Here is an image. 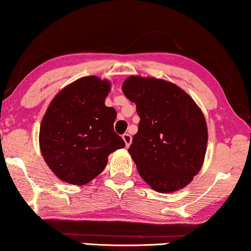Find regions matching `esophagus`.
<instances>
[{
    "label": "esophagus",
    "mask_w": 251,
    "mask_h": 251,
    "mask_svg": "<svg viewBox=\"0 0 251 251\" xmlns=\"http://www.w3.org/2000/svg\"><path fill=\"white\" fill-rule=\"evenodd\" d=\"M122 138H123V140H125L126 146V147H129V146H130V144H131V140H132L131 136H130L129 133H125V135L122 136Z\"/></svg>",
    "instance_id": "obj_1"
}]
</instances>
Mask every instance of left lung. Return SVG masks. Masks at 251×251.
<instances>
[{
    "label": "left lung",
    "mask_w": 251,
    "mask_h": 251,
    "mask_svg": "<svg viewBox=\"0 0 251 251\" xmlns=\"http://www.w3.org/2000/svg\"><path fill=\"white\" fill-rule=\"evenodd\" d=\"M122 91L140 118L128 150L139 175L161 193L185 187L200 171L207 150L200 108L179 87L159 78L130 76Z\"/></svg>",
    "instance_id": "obj_1"
}]
</instances>
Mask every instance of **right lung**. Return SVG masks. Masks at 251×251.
<instances>
[{"instance_id":"obj_1","label":"right lung","mask_w":251,"mask_h":251,"mask_svg":"<svg viewBox=\"0 0 251 251\" xmlns=\"http://www.w3.org/2000/svg\"><path fill=\"white\" fill-rule=\"evenodd\" d=\"M108 81L85 76L64 88L40 128L41 153L59 179L83 185L98 176L107 156L126 146L114 131L116 111L105 106Z\"/></svg>"}]
</instances>
